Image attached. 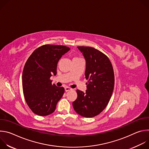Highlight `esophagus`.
<instances>
[{
    "mask_svg": "<svg viewBox=\"0 0 149 149\" xmlns=\"http://www.w3.org/2000/svg\"><path fill=\"white\" fill-rule=\"evenodd\" d=\"M70 90H72V89H71V88L68 87H65V91L66 92H67V91H70Z\"/></svg>",
    "mask_w": 149,
    "mask_h": 149,
    "instance_id": "obj_1",
    "label": "esophagus"
}]
</instances>
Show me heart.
<instances>
[{"mask_svg":"<svg viewBox=\"0 0 149 149\" xmlns=\"http://www.w3.org/2000/svg\"><path fill=\"white\" fill-rule=\"evenodd\" d=\"M81 59V58H78V57H75V58L73 59V60H74V59Z\"/></svg>","mask_w":149,"mask_h":149,"instance_id":"b5f03b06","label":"heart"}]
</instances>
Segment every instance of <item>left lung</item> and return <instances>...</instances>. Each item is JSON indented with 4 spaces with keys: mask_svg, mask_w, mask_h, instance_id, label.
<instances>
[{
    "mask_svg": "<svg viewBox=\"0 0 149 149\" xmlns=\"http://www.w3.org/2000/svg\"><path fill=\"white\" fill-rule=\"evenodd\" d=\"M86 62L85 71L86 93L77 90V98L72 102L74 110L80 116L90 118L102 112L113 94L114 74L109 58L98 50L89 47H78Z\"/></svg>",
    "mask_w": 149,
    "mask_h": 149,
    "instance_id": "8db88e82",
    "label": "left lung"
}]
</instances>
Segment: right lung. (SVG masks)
Here are the masks:
<instances>
[{"label": "right lung", "instance_id": "add662e5", "mask_svg": "<svg viewBox=\"0 0 149 149\" xmlns=\"http://www.w3.org/2000/svg\"><path fill=\"white\" fill-rule=\"evenodd\" d=\"M70 50L65 46L45 45L35 49L28 59L22 73L23 91L35 114L45 116L55 110L65 90L52 84L50 78L56 75L59 60Z\"/></svg>", "mask_w": 149, "mask_h": 149}]
</instances>
